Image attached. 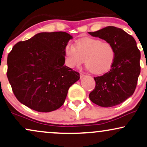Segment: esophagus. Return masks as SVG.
Masks as SVG:
<instances>
[{
	"label": "esophagus",
	"instance_id": "obj_1",
	"mask_svg": "<svg viewBox=\"0 0 147 147\" xmlns=\"http://www.w3.org/2000/svg\"><path fill=\"white\" fill-rule=\"evenodd\" d=\"M83 77H84V74L80 73V77H81V79H82Z\"/></svg>",
	"mask_w": 147,
	"mask_h": 147
}]
</instances>
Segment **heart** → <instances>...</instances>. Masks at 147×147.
<instances>
[{
    "label": "heart",
    "mask_w": 147,
    "mask_h": 147,
    "mask_svg": "<svg viewBox=\"0 0 147 147\" xmlns=\"http://www.w3.org/2000/svg\"><path fill=\"white\" fill-rule=\"evenodd\" d=\"M115 56V51L112 45L98 38H83L76 42L75 47L67 45L65 47L68 67L79 66L85 60V66L94 75L103 74L110 69Z\"/></svg>",
    "instance_id": "heart-1"
}]
</instances>
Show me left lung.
Returning <instances> with one entry per match:
<instances>
[{"label":"left lung","instance_id":"1","mask_svg":"<svg viewBox=\"0 0 147 147\" xmlns=\"http://www.w3.org/2000/svg\"><path fill=\"white\" fill-rule=\"evenodd\" d=\"M88 33L110 42L115 51L111 70L103 75L94 77L96 87L89 97L92 102L100 107L119 105L134 94L140 73V52L136 42L123 30L115 26Z\"/></svg>","mask_w":147,"mask_h":147}]
</instances>
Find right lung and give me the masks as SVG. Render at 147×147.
Segmentation results:
<instances>
[{"label":"right lung","instance_id":"right-lung-1","mask_svg":"<svg viewBox=\"0 0 147 147\" xmlns=\"http://www.w3.org/2000/svg\"><path fill=\"white\" fill-rule=\"evenodd\" d=\"M72 36L64 32H40L20 41L7 57V75L22 104L38 112L62 107L79 72L64 66L65 47Z\"/></svg>","mask_w":147,"mask_h":147}]
</instances>
